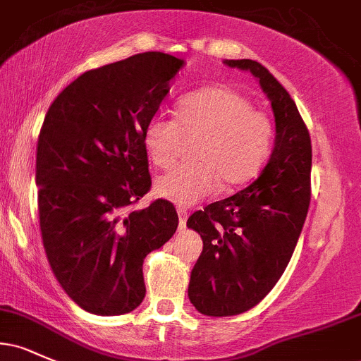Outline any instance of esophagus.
Returning a JSON list of instances; mask_svg holds the SVG:
<instances>
[{
	"mask_svg": "<svg viewBox=\"0 0 361 361\" xmlns=\"http://www.w3.org/2000/svg\"><path fill=\"white\" fill-rule=\"evenodd\" d=\"M176 212H178V217H180V227H185L186 219H188V212H186V209H183V207H178Z\"/></svg>",
	"mask_w": 361,
	"mask_h": 361,
	"instance_id": "34e87169",
	"label": "esophagus"
}]
</instances>
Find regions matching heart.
<instances>
[{"instance_id": "obj_1", "label": "heart", "mask_w": 361, "mask_h": 361, "mask_svg": "<svg viewBox=\"0 0 361 361\" xmlns=\"http://www.w3.org/2000/svg\"><path fill=\"white\" fill-rule=\"evenodd\" d=\"M200 135L193 147L198 161L180 164L159 176L154 192L178 205H193L221 185L246 183L271 152L275 127L267 111L252 106L231 86H207L178 100L176 117L154 115L142 130V144L157 168H169L185 137Z\"/></svg>"}]
</instances>
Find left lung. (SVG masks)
Returning <instances> with one entry per match:
<instances>
[{
  "mask_svg": "<svg viewBox=\"0 0 361 361\" xmlns=\"http://www.w3.org/2000/svg\"><path fill=\"white\" fill-rule=\"evenodd\" d=\"M224 64L259 81L271 102L276 134L258 180L186 222L204 241L188 297L198 312L212 317L255 307L283 275L307 217L312 164L309 130L288 91L259 62L226 59Z\"/></svg>",
  "mask_w": 361,
  "mask_h": 361,
  "instance_id": "1",
  "label": "left lung"
}]
</instances>
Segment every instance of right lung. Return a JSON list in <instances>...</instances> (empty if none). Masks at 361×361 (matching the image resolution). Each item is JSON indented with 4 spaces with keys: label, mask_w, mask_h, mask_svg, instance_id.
Instances as JSON below:
<instances>
[{
    "label": "right lung",
    "mask_w": 361,
    "mask_h": 361,
    "mask_svg": "<svg viewBox=\"0 0 361 361\" xmlns=\"http://www.w3.org/2000/svg\"><path fill=\"white\" fill-rule=\"evenodd\" d=\"M185 61L144 52L91 69L49 106L35 183L44 250L64 292L97 316L134 310L144 258L171 239L168 200L132 209L151 188L142 130Z\"/></svg>",
    "instance_id": "add662e5"
}]
</instances>
